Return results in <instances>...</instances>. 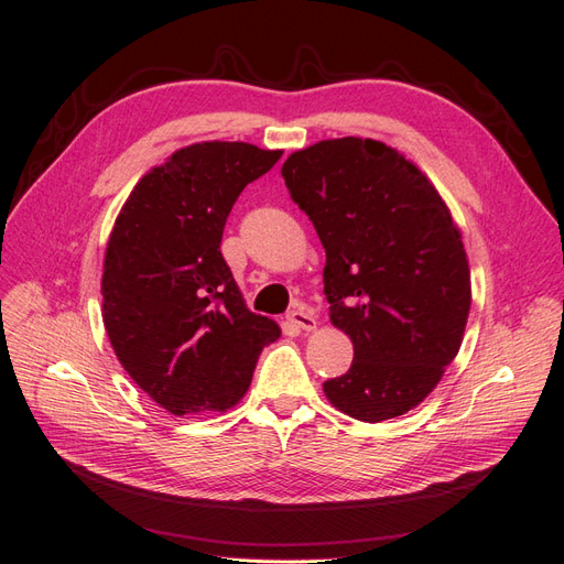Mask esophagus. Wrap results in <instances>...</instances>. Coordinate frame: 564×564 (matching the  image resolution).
<instances>
[{"instance_id":"34e87169","label":"esophagus","mask_w":564,"mask_h":564,"mask_svg":"<svg viewBox=\"0 0 564 564\" xmlns=\"http://www.w3.org/2000/svg\"><path fill=\"white\" fill-rule=\"evenodd\" d=\"M286 319L294 324V327H299V329H303V332H313L315 327H317V319L305 311V308H294L292 313L286 315Z\"/></svg>"}]
</instances>
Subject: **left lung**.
<instances>
[{"label": "left lung", "mask_w": 564, "mask_h": 564, "mask_svg": "<svg viewBox=\"0 0 564 564\" xmlns=\"http://www.w3.org/2000/svg\"><path fill=\"white\" fill-rule=\"evenodd\" d=\"M282 176L327 253L329 319L355 350L324 395L357 421L406 414L440 383L468 322L470 268L449 207L400 150L357 135L292 152Z\"/></svg>", "instance_id": "obj_1"}]
</instances>
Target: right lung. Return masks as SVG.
Instances as JSON below:
<instances>
[{
  "label": "right lung",
  "instance_id": "right-lung-1",
  "mask_svg": "<svg viewBox=\"0 0 564 564\" xmlns=\"http://www.w3.org/2000/svg\"><path fill=\"white\" fill-rule=\"evenodd\" d=\"M282 150L202 141L133 185L110 232L104 324L119 365L174 416L245 398L275 319L247 308L220 240L232 204Z\"/></svg>",
  "mask_w": 564,
  "mask_h": 564
}]
</instances>
